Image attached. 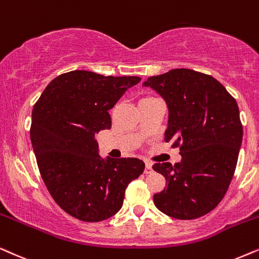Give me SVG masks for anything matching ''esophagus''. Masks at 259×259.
<instances>
[{"label":"esophagus","instance_id":"obj_1","mask_svg":"<svg viewBox=\"0 0 259 259\" xmlns=\"http://www.w3.org/2000/svg\"><path fill=\"white\" fill-rule=\"evenodd\" d=\"M144 173L146 174L153 173V164H151V162L146 161V169H144Z\"/></svg>","mask_w":259,"mask_h":259}]
</instances>
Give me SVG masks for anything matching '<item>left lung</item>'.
Returning <instances> with one entry per match:
<instances>
[{"label": "left lung", "instance_id": "left-lung-1", "mask_svg": "<svg viewBox=\"0 0 259 259\" xmlns=\"http://www.w3.org/2000/svg\"><path fill=\"white\" fill-rule=\"evenodd\" d=\"M168 108L165 142L181 146V161L156 163L167 185L154 195L164 214L191 220L207 214L222 201L232 180L242 146L243 126L237 102L211 75L175 68L142 84Z\"/></svg>", "mask_w": 259, "mask_h": 259}]
</instances>
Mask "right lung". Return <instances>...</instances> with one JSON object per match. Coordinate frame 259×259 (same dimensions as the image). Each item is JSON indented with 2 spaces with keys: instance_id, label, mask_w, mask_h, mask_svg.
<instances>
[{
  "instance_id": "right-lung-1",
  "label": "right lung",
  "mask_w": 259,
  "mask_h": 259,
  "mask_svg": "<svg viewBox=\"0 0 259 259\" xmlns=\"http://www.w3.org/2000/svg\"><path fill=\"white\" fill-rule=\"evenodd\" d=\"M140 80L71 71L53 79L34 105L30 141L41 178L74 218L96 223L115 215L127 185L143 173L137 157L103 158L95 137L111 127L109 110Z\"/></svg>"
}]
</instances>
